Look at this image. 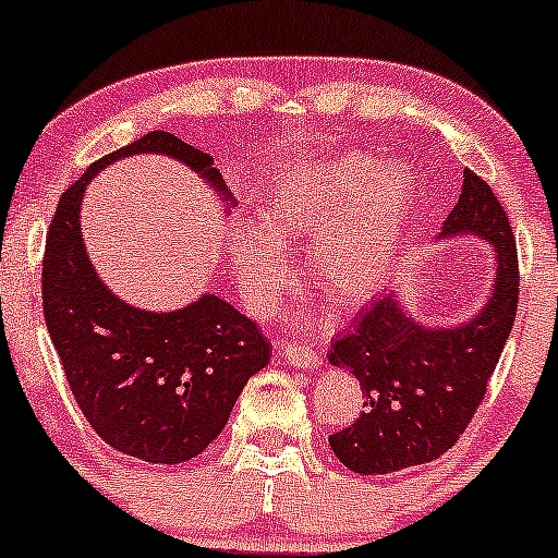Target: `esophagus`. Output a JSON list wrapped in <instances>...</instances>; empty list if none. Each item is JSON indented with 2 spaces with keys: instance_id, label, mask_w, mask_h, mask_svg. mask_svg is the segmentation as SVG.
Masks as SVG:
<instances>
[{
  "instance_id": "obj_1",
  "label": "esophagus",
  "mask_w": 558,
  "mask_h": 558,
  "mask_svg": "<svg viewBox=\"0 0 558 558\" xmlns=\"http://www.w3.org/2000/svg\"><path fill=\"white\" fill-rule=\"evenodd\" d=\"M284 359L290 364H295V367H301V369H314V367H319V364H322L319 351H316L311 343H303V340H287V343H284Z\"/></svg>"
}]
</instances>
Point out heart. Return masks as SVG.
I'll list each match as a JSON object with an SVG mask.
<instances>
[{
	"label": "heart",
	"mask_w": 558,
	"mask_h": 558,
	"mask_svg": "<svg viewBox=\"0 0 558 558\" xmlns=\"http://www.w3.org/2000/svg\"><path fill=\"white\" fill-rule=\"evenodd\" d=\"M415 181L401 165L345 151L290 172L257 207V229L233 239V271L255 316L271 314L290 281L281 250L311 242L314 279L343 303L380 290L415 207Z\"/></svg>",
	"instance_id": "obj_1"
}]
</instances>
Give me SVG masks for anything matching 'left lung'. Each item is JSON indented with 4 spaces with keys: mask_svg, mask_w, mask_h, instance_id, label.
I'll return each instance as SVG.
<instances>
[{
    "mask_svg": "<svg viewBox=\"0 0 558 558\" xmlns=\"http://www.w3.org/2000/svg\"><path fill=\"white\" fill-rule=\"evenodd\" d=\"M476 233L493 242L497 281L482 314L463 327L423 329L397 298H377L327 353L353 373L364 410L329 447L353 473H393L441 458L482 407L519 305V253L508 215L484 178L463 172V194L441 236Z\"/></svg>",
    "mask_w": 558,
    "mask_h": 558,
    "instance_id": "8db88e82",
    "label": "left lung"
}]
</instances>
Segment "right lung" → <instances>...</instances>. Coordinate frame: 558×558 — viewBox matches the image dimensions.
Returning <instances> with one entry per match:
<instances>
[{
    "mask_svg": "<svg viewBox=\"0 0 558 558\" xmlns=\"http://www.w3.org/2000/svg\"><path fill=\"white\" fill-rule=\"evenodd\" d=\"M143 151L181 159L226 191L213 157L165 130L93 161L63 191L50 220L41 305L65 380L95 434L130 458L172 465L213 445L244 383L271 359V343L247 314L218 295L151 314L100 284L82 244V194L100 167Z\"/></svg>",
    "mask_w": 558,
    "mask_h": 558,
    "instance_id": "obj_1",
    "label": "right lung"
}]
</instances>
